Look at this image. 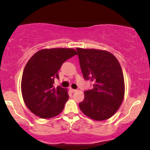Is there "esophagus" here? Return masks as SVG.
Segmentation results:
<instances>
[{"label": "esophagus", "mask_w": 150, "mask_h": 150, "mask_svg": "<svg viewBox=\"0 0 150 150\" xmlns=\"http://www.w3.org/2000/svg\"><path fill=\"white\" fill-rule=\"evenodd\" d=\"M70 90L72 92H76V89H72V88H70Z\"/></svg>", "instance_id": "obj_1"}]
</instances>
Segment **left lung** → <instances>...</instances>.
Here are the masks:
<instances>
[{
  "instance_id": "obj_1",
  "label": "left lung",
  "mask_w": 150,
  "mask_h": 150,
  "mask_svg": "<svg viewBox=\"0 0 150 150\" xmlns=\"http://www.w3.org/2000/svg\"><path fill=\"white\" fill-rule=\"evenodd\" d=\"M82 75L93 82L79 104L82 113L95 120L111 118L124 97V77L120 65L112 53L97 49L77 48Z\"/></svg>"
}]
</instances>
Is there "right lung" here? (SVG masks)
Wrapping results in <instances>:
<instances>
[{"mask_svg":"<svg viewBox=\"0 0 150 150\" xmlns=\"http://www.w3.org/2000/svg\"><path fill=\"white\" fill-rule=\"evenodd\" d=\"M77 53L73 49H42L27 62L22 77L21 89L26 106L42 118L61 113L69 95L61 86L53 87L59 79L58 72L65 61Z\"/></svg>","mask_w":150,"mask_h":150,"instance_id":"right-lung-1","label":"right lung"}]
</instances>
